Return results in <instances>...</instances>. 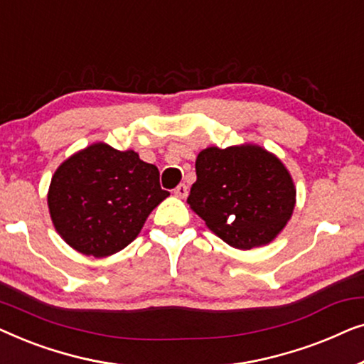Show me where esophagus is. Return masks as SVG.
I'll return each instance as SVG.
<instances>
[{
  "instance_id": "obj_1",
  "label": "esophagus",
  "mask_w": 364,
  "mask_h": 364,
  "mask_svg": "<svg viewBox=\"0 0 364 364\" xmlns=\"http://www.w3.org/2000/svg\"><path fill=\"white\" fill-rule=\"evenodd\" d=\"M173 193H176L177 197L186 198L187 193H188V187L186 186V183H178V186L176 187V191H173Z\"/></svg>"
}]
</instances>
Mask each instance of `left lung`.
I'll list each match as a JSON object with an SVG mask.
<instances>
[{
    "instance_id": "left-lung-1",
    "label": "left lung",
    "mask_w": 364,
    "mask_h": 364,
    "mask_svg": "<svg viewBox=\"0 0 364 364\" xmlns=\"http://www.w3.org/2000/svg\"><path fill=\"white\" fill-rule=\"evenodd\" d=\"M197 181L187 203L230 247L270 243L290 220L293 178L280 159L260 146L207 147L197 156Z\"/></svg>"
}]
</instances>
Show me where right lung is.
I'll return each instance as SVG.
<instances>
[{"mask_svg": "<svg viewBox=\"0 0 364 364\" xmlns=\"http://www.w3.org/2000/svg\"><path fill=\"white\" fill-rule=\"evenodd\" d=\"M166 197L156 166L141 161L137 152L97 142L58 167L48 207L69 247L101 258L126 248Z\"/></svg>", "mask_w": 364, "mask_h": 364, "instance_id": "1", "label": "right lung"}]
</instances>
